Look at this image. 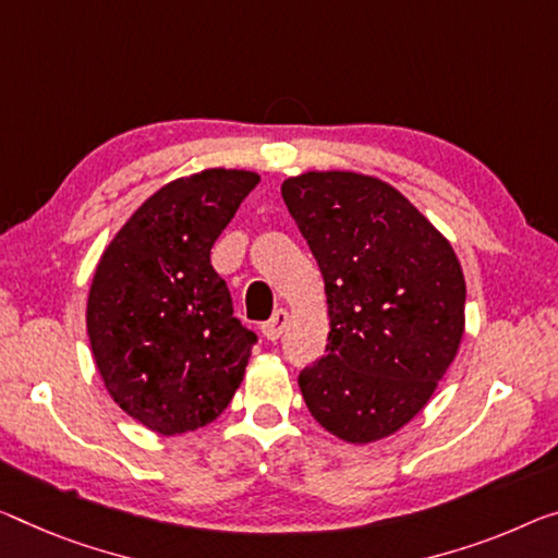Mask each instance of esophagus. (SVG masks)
Returning <instances> with one entry per match:
<instances>
[{
  "mask_svg": "<svg viewBox=\"0 0 558 558\" xmlns=\"http://www.w3.org/2000/svg\"><path fill=\"white\" fill-rule=\"evenodd\" d=\"M287 324H289V312H287V308H277L271 319L262 327V333H264V337H267L269 341H277V339L281 337V333H284Z\"/></svg>",
  "mask_w": 558,
  "mask_h": 558,
  "instance_id": "obj_1",
  "label": "esophagus"
}]
</instances>
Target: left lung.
<instances>
[{
  "label": "left lung",
  "instance_id": "obj_1",
  "mask_svg": "<svg viewBox=\"0 0 558 558\" xmlns=\"http://www.w3.org/2000/svg\"><path fill=\"white\" fill-rule=\"evenodd\" d=\"M281 196L322 269L331 327L299 389L329 434L379 441L426 407L457 356L464 271L447 236L381 179L306 171Z\"/></svg>",
  "mask_w": 558,
  "mask_h": 558
}]
</instances>
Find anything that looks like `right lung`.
Segmentation results:
<instances>
[{
	"label": "right lung",
	"instance_id": "right-lung-1",
	"mask_svg": "<svg viewBox=\"0 0 558 558\" xmlns=\"http://www.w3.org/2000/svg\"><path fill=\"white\" fill-rule=\"evenodd\" d=\"M259 174L204 169L154 192L94 271L87 333L119 409L151 432L207 426L244 379L256 333L242 327L211 246Z\"/></svg>",
	"mask_w": 558,
	"mask_h": 558
}]
</instances>
